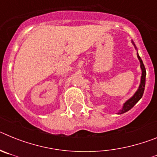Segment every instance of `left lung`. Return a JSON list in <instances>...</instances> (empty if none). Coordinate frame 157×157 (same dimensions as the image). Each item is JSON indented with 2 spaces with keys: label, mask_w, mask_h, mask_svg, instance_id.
I'll return each mask as SVG.
<instances>
[{
  "label": "left lung",
  "mask_w": 157,
  "mask_h": 157,
  "mask_svg": "<svg viewBox=\"0 0 157 157\" xmlns=\"http://www.w3.org/2000/svg\"><path fill=\"white\" fill-rule=\"evenodd\" d=\"M134 44V43H133ZM136 48V47H135ZM138 57L139 59V61L141 63V68L142 70V75H141V84H140V86L138 88V90H137V92L134 94V95L133 96L132 98L129 99L128 101L124 104L123 105V108L122 109V110H120V112H119V114H123V113H125L126 112L129 111L130 109H131L135 105V104L142 98V95L144 94V90H145V76H146V71H145V67L144 66V63L141 60V57L139 56V55L138 54Z\"/></svg>",
  "instance_id": "left-lung-1"
}]
</instances>
